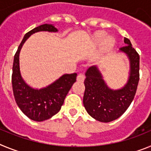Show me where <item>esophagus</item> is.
<instances>
[{
	"label": "esophagus",
	"instance_id": "1",
	"mask_svg": "<svg viewBox=\"0 0 151 151\" xmlns=\"http://www.w3.org/2000/svg\"><path fill=\"white\" fill-rule=\"evenodd\" d=\"M85 76H84L82 73H80V74L78 75V76H77V81L79 82H84V80H85Z\"/></svg>",
	"mask_w": 151,
	"mask_h": 151
}]
</instances>
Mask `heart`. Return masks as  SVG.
Segmentation results:
<instances>
[{
    "label": "heart",
    "mask_w": 151,
    "mask_h": 151,
    "mask_svg": "<svg viewBox=\"0 0 151 151\" xmlns=\"http://www.w3.org/2000/svg\"><path fill=\"white\" fill-rule=\"evenodd\" d=\"M106 33L103 31H99L94 34L93 40L95 43L101 44L103 42V45L105 49L112 48L114 45V41L111 37H106Z\"/></svg>",
    "instance_id": "obj_1"
}]
</instances>
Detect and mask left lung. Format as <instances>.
Returning a JSON list of instances; mask_svg holds the SVG:
<instances>
[{"label":"left lung","instance_id":"8db88e82","mask_svg":"<svg viewBox=\"0 0 151 151\" xmlns=\"http://www.w3.org/2000/svg\"><path fill=\"white\" fill-rule=\"evenodd\" d=\"M124 42L125 46L119 50L127 55L130 63L129 80L124 87L117 90L110 88L96 66L89 67L85 73L84 106L91 116L100 122H109L121 116L132 102L137 91L140 57L130 40L125 38Z\"/></svg>","mask_w":151,"mask_h":151}]
</instances>
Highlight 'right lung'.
<instances>
[{"mask_svg":"<svg viewBox=\"0 0 151 151\" xmlns=\"http://www.w3.org/2000/svg\"><path fill=\"white\" fill-rule=\"evenodd\" d=\"M42 31L57 32L58 29L51 24H44L26 33L14 56L12 74L13 95L17 105L25 115L37 122L48 119L60 110L77 76L76 73L63 75L50 85L41 89L32 88L25 82L19 70L21 48L31 35Z\"/></svg>","mask_w":151,"mask_h":151,"instance_id":"1","label":"right lung"}]
</instances>
